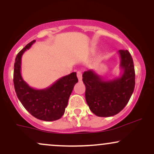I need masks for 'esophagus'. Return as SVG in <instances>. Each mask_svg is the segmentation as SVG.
<instances>
[{"instance_id":"34e87169","label":"esophagus","mask_w":154,"mask_h":154,"mask_svg":"<svg viewBox=\"0 0 154 154\" xmlns=\"http://www.w3.org/2000/svg\"><path fill=\"white\" fill-rule=\"evenodd\" d=\"M77 78H78L79 81L82 80V72L78 71L77 72Z\"/></svg>"}]
</instances>
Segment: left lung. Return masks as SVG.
<instances>
[{"label": "left lung", "mask_w": 154, "mask_h": 154, "mask_svg": "<svg viewBox=\"0 0 154 154\" xmlns=\"http://www.w3.org/2000/svg\"><path fill=\"white\" fill-rule=\"evenodd\" d=\"M118 54L122 72L120 77L106 79L93 70H88L82 75L86 102L92 112L100 117L119 113L128 104L135 88V68L131 55L128 50H119Z\"/></svg>", "instance_id": "left-lung-1"}]
</instances>
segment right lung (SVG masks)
I'll use <instances>...</instances> for the list:
<instances>
[{"label":"right lung","instance_id":"obj_1","mask_svg":"<svg viewBox=\"0 0 154 154\" xmlns=\"http://www.w3.org/2000/svg\"><path fill=\"white\" fill-rule=\"evenodd\" d=\"M35 40L28 43L15 59L14 84L19 100L26 110L37 119L51 122L59 119L65 109L75 85L78 82L77 73L61 77L48 88L35 89L24 80L21 74L22 55L30 48Z\"/></svg>","mask_w":154,"mask_h":154}]
</instances>
